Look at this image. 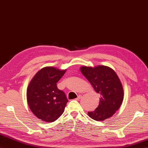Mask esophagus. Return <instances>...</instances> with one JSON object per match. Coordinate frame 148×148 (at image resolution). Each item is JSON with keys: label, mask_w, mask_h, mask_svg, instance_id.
<instances>
[{"label": "esophagus", "mask_w": 148, "mask_h": 148, "mask_svg": "<svg viewBox=\"0 0 148 148\" xmlns=\"http://www.w3.org/2000/svg\"><path fill=\"white\" fill-rule=\"evenodd\" d=\"M82 97V96L81 95H78V97L77 98V100H79V99H80Z\"/></svg>", "instance_id": "esophagus-1"}]
</instances>
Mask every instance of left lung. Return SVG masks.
Here are the masks:
<instances>
[{"instance_id": "obj_1", "label": "left lung", "mask_w": 148, "mask_h": 148, "mask_svg": "<svg viewBox=\"0 0 148 148\" xmlns=\"http://www.w3.org/2000/svg\"><path fill=\"white\" fill-rule=\"evenodd\" d=\"M80 71L96 92L100 95L98 106L88 114L96 121H104L112 116L124 98L123 88L117 74L110 67L103 65L93 68L83 66Z\"/></svg>"}]
</instances>
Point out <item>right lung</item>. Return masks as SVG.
Returning a JSON list of instances; mask_svg holds the SVG:
<instances>
[{"instance_id":"1","label":"right lung","mask_w":148,"mask_h":148,"mask_svg":"<svg viewBox=\"0 0 148 148\" xmlns=\"http://www.w3.org/2000/svg\"><path fill=\"white\" fill-rule=\"evenodd\" d=\"M66 72L52 66L39 70L32 79L27 90V103L32 112L45 122H53L64 111L68 100L57 83Z\"/></svg>"}]
</instances>
